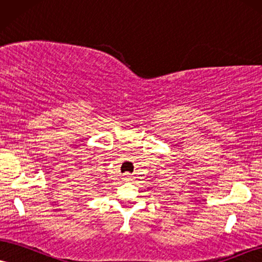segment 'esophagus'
I'll return each mask as SVG.
<instances>
[{
	"mask_svg": "<svg viewBox=\"0 0 262 262\" xmlns=\"http://www.w3.org/2000/svg\"><path fill=\"white\" fill-rule=\"evenodd\" d=\"M123 179H124V180H128V179H129V174H124V175H123Z\"/></svg>",
	"mask_w": 262,
	"mask_h": 262,
	"instance_id": "obj_1",
	"label": "esophagus"
}]
</instances>
